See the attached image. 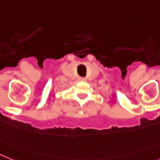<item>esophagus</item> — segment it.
<instances>
[{"instance_id": "1", "label": "esophagus", "mask_w": 160, "mask_h": 160, "mask_svg": "<svg viewBox=\"0 0 160 160\" xmlns=\"http://www.w3.org/2000/svg\"><path fill=\"white\" fill-rule=\"evenodd\" d=\"M79 80H80V81H84V80H85V78L80 77V78H79Z\"/></svg>"}]
</instances>
